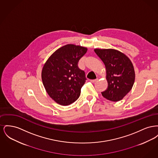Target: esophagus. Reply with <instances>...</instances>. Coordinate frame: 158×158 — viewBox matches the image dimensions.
Wrapping results in <instances>:
<instances>
[{"mask_svg": "<svg viewBox=\"0 0 158 158\" xmlns=\"http://www.w3.org/2000/svg\"><path fill=\"white\" fill-rule=\"evenodd\" d=\"M97 81H98V79H94V80H90V82L92 83L97 82Z\"/></svg>", "mask_w": 158, "mask_h": 158, "instance_id": "1", "label": "esophagus"}]
</instances>
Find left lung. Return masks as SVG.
I'll return each instance as SVG.
<instances>
[{
	"label": "left lung",
	"instance_id": "obj_1",
	"mask_svg": "<svg viewBox=\"0 0 158 158\" xmlns=\"http://www.w3.org/2000/svg\"><path fill=\"white\" fill-rule=\"evenodd\" d=\"M95 53L103 61L106 69L107 89L101 92L108 100L117 102L132 89L135 80V72L132 62L118 50L95 48Z\"/></svg>",
	"mask_w": 158,
	"mask_h": 158
}]
</instances>
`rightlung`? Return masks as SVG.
<instances>
[{
	"mask_svg": "<svg viewBox=\"0 0 158 158\" xmlns=\"http://www.w3.org/2000/svg\"><path fill=\"white\" fill-rule=\"evenodd\" d=\"M87 50L81 45L67 44L55 51L46 61L41 79L46 92L56 103L66 106L79 97L86 79L77 63Z\"/></svg>",
	"mask_w": 158,
	"mask_h": 158,
	"instance_id": "add662e5",
	"label": "right lung"
}]
</instances>
